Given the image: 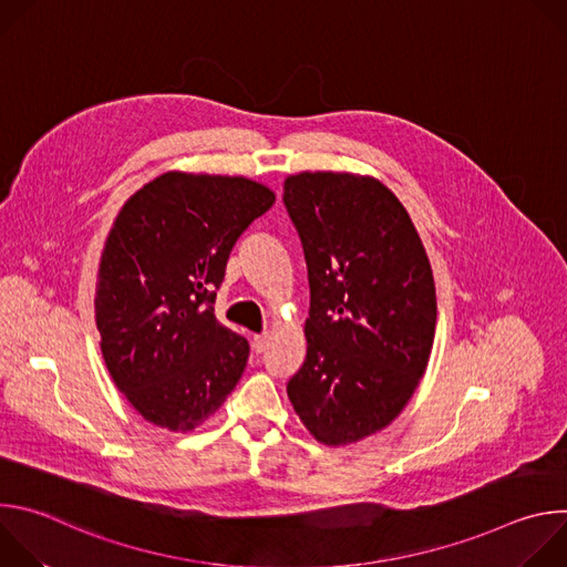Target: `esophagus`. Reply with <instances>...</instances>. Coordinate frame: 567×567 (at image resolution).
Masks as SVG:
<instances>
[{
    "instance_id": "obj_1",
    "label": "esophagus",
    "mask_w": 567,
    "mask_h": 567,
    "mask_svg": "<svg viewBox=\"0 0 567 567\" xmlns=\"http://www.w3.org/2000/svg\"><path fill=\"white\" fill-rule=\"evenodd\" d=\"M267 348H269V334H267V332H265V334H256V337H254V350H256V354H262Z\"/></svg>"
}]
</instances>
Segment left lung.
<instances>
[{
    "mask_svg": "<svg viewBox=\"0 0 567 567\" xmlns=\"http://www.w3.org/2000/svg\"><path fill=\"white\" fill-rule=\"evenodd\" d=\"M285 206L311 293L307 357L287 394L316 442L357 444L399 417L426 372L433 269L409 210L370 175H289Z\"/></svg>",
    "mask_w": 567,
    "mask_h": 567,
    "instance_id": "8db88e82",
    "label": "left lung"
}]
</instances>
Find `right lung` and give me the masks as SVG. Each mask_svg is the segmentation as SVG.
Instances as JSON below:
<instances>
[{"instance_id": "right-lung-1", "label": "right lung", "mask_w": 567, "mask_h": 567, "mask_svg": "<svg viewBox=\"0 0 567 567\" xmlns=\"http://www.w3.org/2000/svg\"><path fill=\"white\" fill-rule=\"evenodd\" d=\"M276 193L249 177L171 171L118 210L96 278V328L112 381L150 424L202 426L237 385L249 343L215 318L237 237Z\"/></svg>"}]
</instances>
